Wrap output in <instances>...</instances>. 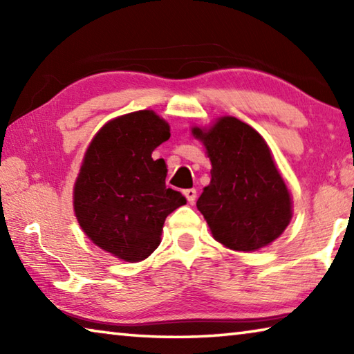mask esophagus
Segmentation results:
<instances>
[{
	"instance_id": "1",
	"label": "esophagus",
	"mask_w": 354,
	"mask_h": 354,
	"mask_svg": "<svg viewBox=\"0 0 354 354\" xmlns=\"http://www.w3.org/2000/svg\"><path fill=\"white\" fill-rule=\"evenodd\" d=\"M184 195H185V198H187L190 205H194L195 200H196V190L195 189H187V190H184Z\"/></svg>"
}]
</instances>
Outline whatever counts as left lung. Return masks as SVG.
<instances>
[{
	"label": "left lung",
	"instance_id": "1",
	"mask_svg": "<svg viewBox=\"0 0 354 354\" xmlns=\"http://www.w3.org/2000/svg\"><path fill=\"white\" fill-rule=\"evenodd\" d=\"M211 159V184L196 201L215 241L254 251L278 239L292 217L289 190L261 134L234 117L207 133L194 128Z\"/></svg>",
	"mask_w": 354,
	"mask_h": 354
}]
</instances>
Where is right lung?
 Returning <instances> with one entry per match:
<instances>
[{
  "label": "right lung",
  "mask_w": 354,
  "mask_h": 354,
  "mask_svg": "<svg viewBox=\"0 0 354 354\" xmlns=\"http://www.w3.org/2000/svg\"><path fill=\"white\" fill-rule=\"evenodd\" d=\"M170 128L153 111L112 120L93 137L75 184V212L88 239L128 262L159 247L167 215L185 205L167 189V167L153 160Z\"/></svg>",
  "instance_id": "right-lung-1"
}]
</instances>
